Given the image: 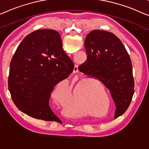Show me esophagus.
Segmentation results:
<instances>
[{"mask_svg": "<svg viewBox=\"0 0 149 149\" xmlns=\"http://www.w3.org/2000/svg\"><path fill=\"white\" fill-rule=\"evenodd\" d=\"M75 70H76V72H77V70H78V69H77V65H75Z\"/></svg>", "mask_w": 149, "mask_h": 149, "instance_id": "obj_1", "label": "esophagus"}]
</instances>
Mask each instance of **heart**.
Wrapping results in <instances>:
<instances>
[{
    "instance_id": "b5f03b06",
    "label": "heart",
    "mask_w": 149,
    "mask_h": 149,
    "mask_svg": "<svg viewBox=\"0 0 149 149\" xmlns=\"http://www.w3.org/2000/svg\"><path fill=\"white\" fill-rule=\"evenodd\" d=\"M87 84L86 81H80L75 84L74 88L70 97V91L67 84L59 83L55 86L52 93V97L56 102L61 106L66 105L70 97V101L68 103L67 110L68 116L75 118H81L87 115V112L84 109L86 104V100L81 94V90ZM89 106L96 110L97 112H105L108 108L107 102L100 100L99 98L94 100V96H91L88 102Z\"/></svg>"
}]
</instances>
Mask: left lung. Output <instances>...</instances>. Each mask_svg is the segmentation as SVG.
Wrapping results in <instances>:
<instances>
[{"label":"left lung","instance_id":"obj_1","mask_svg":"<svg viewBox=\"0 0 149 149\" xmlns=\"http://www.w3.org/2000/svg\"><path fill=\"white\" fill-rule=\"evenodd\" d=\"M84 46L87 59L78 70L99 79L110 90L116 107V118L128 109L134 93L129 55L120 40L105 31H91L86 36Z\"/></svg>","mask_w":149,"mask_h":149}]
</instances>
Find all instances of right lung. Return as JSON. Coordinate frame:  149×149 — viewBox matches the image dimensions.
Wrapping results in <instances>:
<instances>
[{"instance_id":"right-lung-1","label":"right lung","mask_w":149,"mask_h":149,"mask_svg":"<svg viewBox=\"0 0 149 149\" xmlns=\"http://www.w3.org/2000/svg\"><path fill=\"white\" fill-rule=\"evenodd\" d=\"M74 65L62 47L61 37L52 29H41L26 36L10 64L8 90L22 112L37 119L58 121L51 109L54 86L72 74Z\"/></svg>"}]
</instances>
